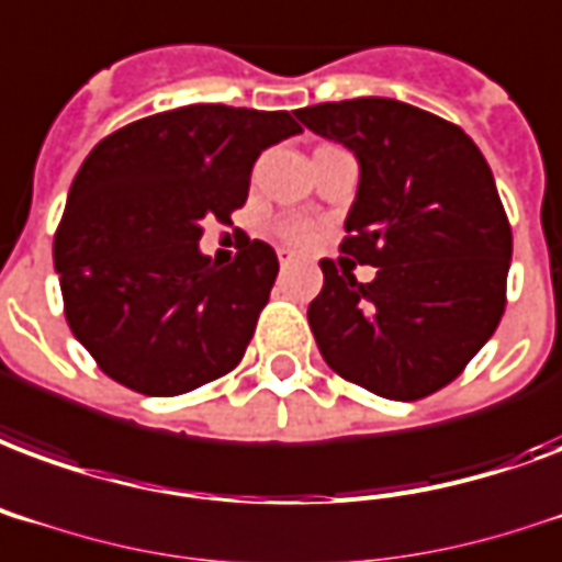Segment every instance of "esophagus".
<instances>
[{
  "mask_svg": "<svg viewBox=\"0 0 562 562\" xmlns=\"http://www.w3.org/2000/svg\"><path fill=\"white\" fill-rule=\"evenodd\" d=\"M278 263H281V269H286L290 263H296V255H293V251H286V248H281V251H278Z\"/></svg>",
  "mask_w": 562,
  "mask_h": 562,
  "instance_id": "1",
  "label": "esophagus"
}]
</instances>
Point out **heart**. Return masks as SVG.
Instances as JSON below:
<instances>
[{
  "mask_svg": "<svg viewBox=\"0 0 562 562\" xmlns=\"http://www.w3.org/2000/svg\"><path fill=\"white\" fill-rule=\"evenodd\" d=\"M278 231H281V236H284V239L296 243V246H305V243H311V239H314V231H311V225H305V222H281V225H278Z\"/></svg>",
  "mask_w": 562,
  "mask_h": 562,
  "instance_id": "heart-1",
  "label": "heart"
}]
</instances>
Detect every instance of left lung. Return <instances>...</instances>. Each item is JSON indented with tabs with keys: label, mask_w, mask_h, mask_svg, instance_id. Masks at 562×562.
<instances>
[{
	"label": "left lung",
	"mask_w": 562,
	"mask_h": 562,
	"mask_svg": "<svg viewBox=\"0 0 562 562\" xmlns=\"http://www.w3.org/2000/svg\"><path fill=\"white\" fill-rule=\"evenodd\" d=\"M358 159L344 255L378 266L370 285L323 260L307 323L326 364L387 400H420L465 370L506 305L513 231L480 147L445 117L391 97L299 109Z\"/></svg>",
	"instance_id": "left-lung-1"
}]
</instances>
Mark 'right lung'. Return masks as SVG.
Masks as SVG:
<instances>
[{
	"mask_svg": "<svg viewBox=\"0 0 562 562\" xmlns=\"http://www.w3.org/2000/svg\"><path fill=\"white\" fill-rule=\"evenodd\" d=\"M296 133L290 112L195 103L121 126L86 156L53 255L67 326L105 376L175 396L239 364L278 257L246 239L216 266L198 239L246 204L257 156Z\"/></svg>",
	"mask_w": 562,
	"mask_h": 562,
	"instance_id": "obj_1",
	"label": "right lung"
}]
</instances>
